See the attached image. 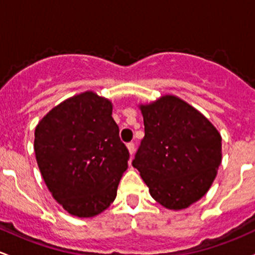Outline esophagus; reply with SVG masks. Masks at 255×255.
<instances>
[{
    "label": "esophagus",
    "instance_id": "esophagus-1",
    "mask_svg": "<svg viewBox=\"0 0 255 255\" xmlns=\"http://www.w3.org/2000/svg\"><path fill=\"white\" fill-rule=\"evenodd\" d=\"M127 147H128V153H130V156H132L133 152H135V145H133L132 142H128Z\"/></svg>",
    "mask_w": 255,
    "mask_h": 255
}]
</instances>
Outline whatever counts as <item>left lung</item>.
Listing matches in <instances>:
<instances>
[{
  "mask_svg": "<svg viewBox=\"0 0 255 255\" xmlns=\"http://www.w3.org/2000/svg\"><path fill=\"white\" fill-rule=\"evenodd\" d=\"M145 137L132 166L152 198L166 209L183 210L209 191L222 161L219 130L198 109L166 94L138 104Z\"/></svg>",
  "mask_w": 255,
  "mask_h": 255,
  "instance_id": "left-lung-1",
  "label": "left lung"
}]
</instances>
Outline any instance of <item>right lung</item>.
Wrapping results in <instances>:
<instances>
[{"label": "right lung", "mask_w": 255, "mask_h": 255, "mask_svg": "<svg viewBox=\"0 0 255 255\" xmlns=\"http://www.w3.org/2000/svg\"><path fill=\"white\" fill-rule=\"evenodd\" d=\"M112 113L108 98L86 91L54 107L35 128L41 177L72 216L87 219L108 209L128 169V151Z\"/></svg>", "instance_id": "right-lung-1"}]
</instances>
